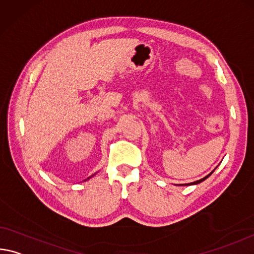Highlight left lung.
Wrapping results in <instances>:
<instances>
[{
	"instance_id": "1",
	"label": "left lung",
	"mask_w": 254,
	"mask_h": 254,
	"mask_svg": "<svg viewBox=\"0 0 254 254\" xmlns=\"http://www.w3.org/2000/svg\"><path fill=\"white\" fill-rule=\"evenodd\" d=\"M212 173H214V171H212L211 173H210V174H209V175H207V176H204V178L203 179H201V180H199V181H195V182H193V183H188V184H180V185H192V184H199V183H201V182H202V181H204V180H206V179H208L209 178V176H210L211 174H212Z\"/></svg>"
}]
</instances>
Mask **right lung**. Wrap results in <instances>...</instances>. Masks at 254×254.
I'll return each instance as SVG.
<instances>
[{
  "mask_svg": "<svg viewBox=\"0 0 254 254\" xmlns=\"http://www.w3.org/2000/svg\"><path fill=\"white\" fill-rule=\"evenodd\" d=\"M90 178H91V176H90ZM90 178H88V179H87V180H89V179H90ZM84 181H86V180H84Z\"/></svg>",
  "mask_w": 254,
  "mask_h": 254,
  "instance_id": "right-lung-1",
  "label": "right lung"
}]
</instances>
